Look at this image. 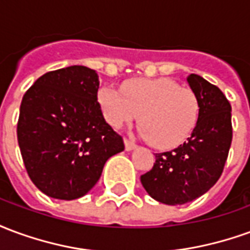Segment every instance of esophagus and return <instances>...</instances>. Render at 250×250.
<instances>
[{
	"mask_svg": "<svg viewBox=\"0 0 250 250\" xmlns=\"http://www.w3.org/2000/svg\"><path fill=\"white\" fill-rule=\"evenodd\" d=\"M125 150H127V151H131V150H134V148H135L136 145L132 141H130V139H127V138H125Z\"/></svg>",
	"mask_w": 250,
	"mask_h": 250,
	"instance_id": "esophagus-1",
	"label": "esophagus"
}]
</instances>
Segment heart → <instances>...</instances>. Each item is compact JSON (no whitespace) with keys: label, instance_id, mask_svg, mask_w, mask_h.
Returning <instances> with one entry per match:
<instances>
[{"label":"heart","instance_id":"obj_1","mask_svg":"<svg viewBox=\"0 0 250 250\" xmlns=\"http://www.w3.org/2000/svg\"><path fill=\"white\" fill-rule=\"evenodd\" d=\"M98 99L104 118L116 128L139 115L141 135L158 148L181 145L198 120L195 95L167 79L134 80L123 85L122 92L103 87Z\"/></svg>","mask_w":250,"mask_h":250}]
</instances>
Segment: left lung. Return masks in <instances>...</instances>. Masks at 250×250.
Listing matches in <instances>:
<instances>
[{
  "instance_id": "obj_1",
  "label": "left lung",
  "mask_w": 250,
  "mask_h": 250,
  "mask_svg": "<svg viewBox=\"0 0 250 250\" xmlns=\"http://www.w3.org/2000/svg\"><path fill=\"white\" fill-rule=\"evenodd\" d=\"M188 83L198 100V120L191 136L171 151L155 154L141 182L152 198L184 205L205 194L224 171L231 145V107L220 88L191 73Z\"/></svg>"
}]
</instances>
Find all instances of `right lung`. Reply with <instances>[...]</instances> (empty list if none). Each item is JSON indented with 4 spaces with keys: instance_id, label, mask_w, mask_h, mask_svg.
Listing matches in <instances>:
<instances>
[{
    "instance_id": "right-lung-1",
    "label": "right lung",
    "mask_w": 250,
    "mask_h": 250,
    "mask_svg": "<svg viewBox=\"0 0 250 250\" xmlns=\"http://www.w3.org/2000/svg\"><path fill=\"white\" fill-rule=\"evenodd\" d=\"M99 76L83 65L46 72L25 92L17 139L36 188L56 199L80 198L96 185L104 163L125 150L98 102Z\"/></svg>"
}]
</instances>
